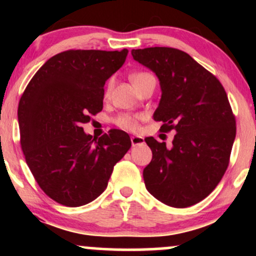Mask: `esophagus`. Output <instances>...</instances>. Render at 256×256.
<instances>
[{
    "mask_svg": "<svg viewBox=\"0 0 256 256\" xmlns=\"http://www.w3.org/2000/svg\"><path fill=\"white\" fill-rule=\"evenodd\" d=\"M131 143L132 146H140V144H143L144 143V138L140 137V136H132L131 137Z\"/></svg>",
    "mask_w": 256,
    "mask_h": 256,
    "instance_id": "1",
    "label": "esophagus"
}]
</instances>
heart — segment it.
I'll return each instance as SVG.
<instances>
[{"label":"heart","mask_w":256,"mask_h":256,"mask_svg":"<svg viewBox=\"0 0 256 256\" xmlns=\"http://www.w3.org/2000/svg\"><path fill=\"white\" fill-rule=\"evenodd\" d=\"M152 77L150 73L148 72H136L134 74H131V82L134 84V86L136 88L138 84L142 83L143 80H146V78ZM112 89H113V79H110L107 83V86H106L104 95L108 96L110 94ZM140 116H131V114H122L118 118L116 119V124L119 126V128H124V130L128 131H137L140 128Z\"/></svg>","instance_id":"obj_1"}]
</instances>
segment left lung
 <instances>
[{
    "label": "left lung",
    "instance_id": "left-lung-1",
    "mask_svg": "<svg viewBox=\"0 0 256 256\" xmlns=\"http://www.w3.org/2000/svg\"><path fill=\"white\" fill-rule=\"evenodd\" d=\"M160 80L155 122L177 134L171 148L146 137L152 158L143 171L146 190L162 204L185 208L216 189L230 162L236 118L219 79L185 52L168 46L132 49Z\"/></svg>",
    "mask_w": 256,
    "mask_h": 256
}]
</instances>
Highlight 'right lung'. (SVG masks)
I'll use <instances>...</instances> for the list:
<instances>
[{"label":"right lung","instance_id":"add662e5","mask_svg":"<svg viewBox=\"0 0 256 256\" xmlns=\"http://www.w3.org/2000/svg\"><path fill=\"white\" fill-rule=\"evenodd\" d=\"M122 52L66 50L49 58L18 107L20 144L40 189L58 204L79 207L98 198L114 165L131 148L122 130L95 138L82 124L104 108V83L125 62Z\"/></svg>","mask_w":256,"mask_h":256}]
</instances>
